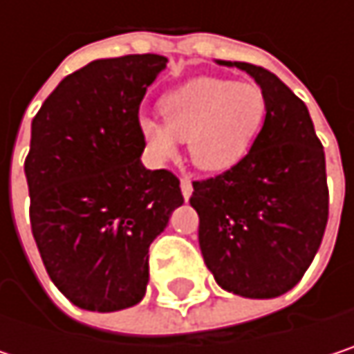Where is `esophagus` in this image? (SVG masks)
<instances>
[{
  "label": "esophagus",
  "mask_w": 354,
  "mask_h": 354,
  "mask_svg": "<svg viewBox=\"0 0 354 354\" xmlns=\"http://www.w3.org/2000/svg\"><path fill=\"white\" fill-rule=\"evenodd\" d=\"M180 190H182V196L188 201L190 194H192V182H190V178H182L180 180Z\"/></svg>",
  "instance_id": "obj_1"
}]
</instances>
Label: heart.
<instances>
[{
	"label": "heart",
	"instance_id": "1",
	"mask_svg": "<svg viewBox=\"0 0 354 354\" xmlns=\"http://www.w3.org/2000/svg\"><path fill=\"white\" fill-rule=\"evenodd\" d=\"M162 120L141 118L139 131L158 160L176 153L188 141V153L201 170H227L252 147L266 114L260 86L221 77H196L160 100Z\"/></svg>",
	"mask_w": 354,
	"mask_h": 354
}]
</instances>
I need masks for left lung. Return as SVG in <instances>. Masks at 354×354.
I'll return each mask as SVG.
<instances>
[{"label": "left lung", "instance_id": "left-lung-1", "mask_svg": "<svg viewBox=\"0 0 354 354\" xmlns=\"http://www.w3.org/2000/svg\"><path fill=\"white\" fill-rule=\"evenodd\" d=\"M250 73L266 98V116L246 156L223 174L192 182L198 246L217 285L270 299L293 289L318 252L328 223L324 147L312 116L274 73Z\"/></svg>", "mask_w": 354, "mask_h": 354}]
</instances>
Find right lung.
I'll use <instances>...</instances> for the list:
<instances>
[{
    "instance_id": "right-lung-1",
    "label": "right lung",
    "mask_w": 354,
    "mask_h": 354,
    "mask_svg": "<svg viewBox=\"0 0 354 354\" xmlns=\"http://www.w3.org/2000/svg\"><path fill=\"white\" fill-rule=\"evenodd\" d=\"M166 63L149 53L92 61L32 118L24 162L32 236L50 281L82 310L143 299L149 246L184 203L170 170L141 164L139 106Z\"/></svg>"
}]
</instances>
